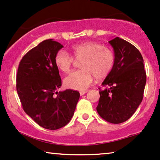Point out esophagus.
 I'll return each instance as SVG.
<instances>
[{"mask_svg":"<svg viewBox=\"0 0 160 160\" xmlns=\"http://www.w3.org/2000/svg\"><path fill=\"white\" fill-rule=\"evenodd\" d=\"M87 92H88V91H80V94L82 96V95H84L85 93H86Z\"/></svg>","mask_w":160,"mask_h":160,"instance_id":"1","label":"esophagus"}]
</instances>
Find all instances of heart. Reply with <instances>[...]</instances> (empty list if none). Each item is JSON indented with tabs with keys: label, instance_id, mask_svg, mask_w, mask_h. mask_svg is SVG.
<instances>
[{
	"label": "heart",
	"instance_id": "1",
	"mask_svg": "<svg viewBox=\"0 0 160 160\" xmlns=\"http://www.w3.org/2000/svg\"><path fill=\"white\" fill-rule=\"evenodd\" d=\"M72 57L80 60V69L72 72L64 79L65 86L75 90H86L93 80L105 78L111 72L115 55L109 48L95 42H85L74 44L70 48ZM73 58L64 50H60L55 56V63L64 73L71 69Z\"/></svg>",
	"mask_w": 160,
	"mask_h": 160
}]
</instances>
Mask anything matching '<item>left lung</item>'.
I'll list each match as a JSON object with an SVG mask.
<instances>
[{
  "label": "left lung",
  "instance_id": "1",
  "mask_svg": "<svg viewBox=\"0 0 160 160\" xmlns=\"http://www.w3.org/2000/svg\"><path fill=\"white\" fill-rule=\"evenodd\" d=\"M109 44L113 49L115 62L102 83L107 88L99 89L97 110L108 122L121 123L128 120L141 103L146 74L143 58L135 46L119 37Z\"/></svg>",
  "mask_w": 160,
  "mask_h": 160
}]
</instances>
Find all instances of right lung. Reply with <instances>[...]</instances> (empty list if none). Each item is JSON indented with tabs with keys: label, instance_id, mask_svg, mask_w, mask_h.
I'll return each instance as SVG.
<instances>
[{
	"label": "right lung",
	"instance_id": "add662e5",
	"mask_svg": "<svg viewBox=\"0 0 160 160\" xmlns=\"http://www.w3.org/2000/svg\"><path fill=\"white\" fill-rule=\"evenodd\" d=\"M62 48L53 39L42 42L23 56L16 78L24 111L40 127L50 130L69 122L80 98V93L72 89L57 91L61 79L55 56Z\"/></svg>",
	"mask_w": 160,
	"mask_h": 160
}]
</instances>
